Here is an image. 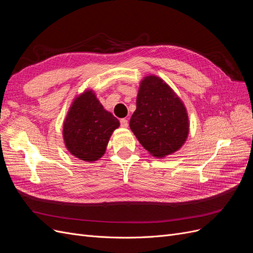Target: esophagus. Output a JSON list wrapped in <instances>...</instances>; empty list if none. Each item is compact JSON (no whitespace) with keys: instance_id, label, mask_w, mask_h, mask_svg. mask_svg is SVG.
Returning <instances> with one entry per match:
<instances>
[{"instance_id":"esophagus-1","label":"esophagus","mask_w":253,"mask_h":253,"mask_svg":"<svg viewBox=\"0 0 253 253\" xmlns=\"http://www.w3.org/2000/svg\"><path fill=\"white\" fill-rule=\"evenodd\" d=\"M120 126H121V127L126 128V127L128 126L127 119H126V118H122V119H120Z\"/></svg>"}]
</instances>
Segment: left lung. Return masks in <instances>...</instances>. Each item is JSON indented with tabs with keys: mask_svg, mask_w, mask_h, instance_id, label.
<instances>
[{
	"mask_svg": "<svg viewBox=\"0 0 253 253\" xmlns=\"http://www.w3.org/2000/svg\"><path fill=\"white\" fill-rule=\"evenodd\" d=\"M129 127L152 156L164 158L185 144L190 122L185 104L169 84L149 75L140 81Z\"/></svg>",
	"mask_w": 253,
	"mask_h": 253,
	"instance_id": "left-lung-1",
	"label": "left lung"
}]
</instances>
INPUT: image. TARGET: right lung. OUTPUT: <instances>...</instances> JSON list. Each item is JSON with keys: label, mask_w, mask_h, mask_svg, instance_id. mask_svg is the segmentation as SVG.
<instances>
[{"label": "right lung", "mask_w": 253, "mask_h": 253, "mask_svg": "<svg viewBox=\"0 0 253 253\" xmlns=\"http://www.w3.org/2000/svg\"><path fill=\"white\" fill-rule=\"evenodd\" d=\"M119 120L106 111L93 89L74 98L63 122V140L67 151L87 163L100 159Z\"/></svg>", "instance_id": "1"}]
</instances>
